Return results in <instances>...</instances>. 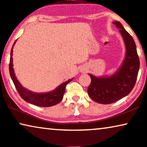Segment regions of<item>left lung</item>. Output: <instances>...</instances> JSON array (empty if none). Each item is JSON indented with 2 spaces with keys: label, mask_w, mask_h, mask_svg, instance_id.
I'll list each match as a JSON object with an SVG mask.
<instances>
[{
  "label": "left lung",
  "mask_w": 147,
  "mask_h": 147,
  "mask_svg": "<svg viewBox=\"0 0 147 147\" xmlns=\"http://www.w3.org/2000/svg\"><path fill=\"white\" fill-rule=\"evenodd\" d=\"M113 24L119 28L126 47V55L121 67L109 77H96L90 74L91 83L87 89L90 97L96 102L107 105L127 96L136 84L140 60L132 36L119 22Z\"/></svg>",
  "instance_id": "left-lung-1"
}]
</instances>
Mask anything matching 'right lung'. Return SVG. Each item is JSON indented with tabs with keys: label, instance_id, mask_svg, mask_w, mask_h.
<instances>
[{
	"label": "right lung",
	"instance_id": "right-lung-1",
	"mask_svg": "<svg viewBox=\"0 0 147 147\" xmlns=\"http://www.w3.org/2000/svg\"><path fill=\"white\" fill-rule=\"evenodd\" d=\"M15 43H16V41L13 45V47L14 46ZM12 53L13 47L11 51L10 62H9V73H10V76L11 77L13 82L14 83L15 87H16L17 91L19 93L20 96H21L22 99L27 102L42 107H52V106H54L60 102L62 100L63 96H64L66 85L68 83H70L72 79H69L66 82L61 84L53 92L45 93V94H36V93L30 92V91L22 87V85L20 84L18 80L16 79V76H15L13 69Z\"/></svg>",
	"mask_w": 147,
	"mask_h": 147
}]
</instances>
